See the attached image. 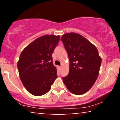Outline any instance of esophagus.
Instances as JSON below:
<instances>
[{"instance_id": "esophagus-1", "label": "esophagus", "mask_w": 120, "mask_h": 120, "mask_svg": "<svg viewBox=\"0 0 120 120\" xmlns=\"http://www.w3.org/2000/svg\"><path fill=\"white\" fill-rule=\"evenodd\" d=\"M59 69L61 68V66H59Z\"/></svg>"}]
</instances>
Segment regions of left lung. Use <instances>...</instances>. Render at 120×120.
<instances>
[{"label":"left lung","mask_w":120,"mask_h":120,"mask_svg":"<svg viewBox=\"0 0 120 120\" xmlns=\"http://www.w3.org/2000/svg\"><path fill=\"white\" fill-rule=\"evenodd\" d=\"M61 40L70 61L69 72L63 77V82L72 94H85L92 88L98 76L101 59L98 50L77 33H66Z\"/></svg>","instance_id":"left-lung-1"}]
</instances>
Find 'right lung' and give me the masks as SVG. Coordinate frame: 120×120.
I'll use <instances>...</instances> for the list:
<instances>
[{"mask_svg":"<svg viewBox=\"0 0 120 120\" xmlns=\"http://www.w3.org/2000/svg\"><path fill=\"white\" fill-rule=\"evenodd\" d=\"M60 36L45 35L36 38L20 54L17 62L20 79L28 92L34 96L45 94L57 78L52 54Z\"/></svg>","mask_w":120,"mask_h":120,"instance_id":"obj_1","label":"right lung"}]
</instances>
